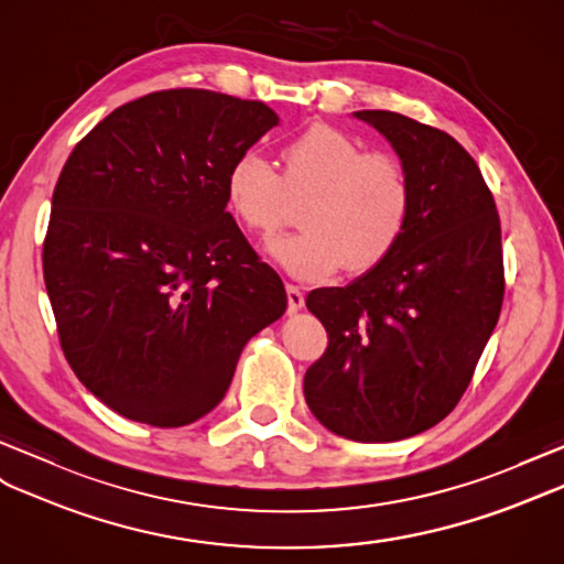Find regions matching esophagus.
<instances>
[{
	"mask_svg": "<svg viewBox=\"0 0 564 564\" xmlns=\"http://www.w3.org/2000/svg\"><path fill=\"white\" fill-rule=\"evenodd\" d=\"M301 308H304V292L294 284H286V311L299 313Z\"/></svg>",
	"mask_w": 564,
	"mask_h": 564,
	"instance_id": "34e87169",
	"label": "esophagus"
}]
</instances>
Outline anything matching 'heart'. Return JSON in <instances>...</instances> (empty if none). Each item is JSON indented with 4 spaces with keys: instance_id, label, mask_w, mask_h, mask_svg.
I'll return each instance as SVG.
<instances>
[{
    "instance_id": "heart-1",
    "label": "heart",
    "mask_w": 564,
    "mask_h": 564,
    "mask_svg": "<svg viewBox=\"0 0 564 564\" xmlns=\"http://www.w3.org/2000/svg\"><path fill=\"white\" fill-rule=\"evenodd\" d=\"M282 176L249 150L227 174V205L253 235L282 225L286 196H308L296 235L274 237L268 253L299 280H325L347 263L364 272L400 243L414 205L404 164L390 153H366L354 135L315 123L282 150Z\"/></svg>"
}]
</instances>
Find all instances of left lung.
I'll use <instances>...</instances> for the list:
<instances>
[{
	"mask_svg": "<svg viewBox=\"0 0 564 564\" xmlns=\"http://www.w3.org/2000/svg\"><path fill=\"white\" fill-rule=\"evenodd\" d=\"M404 164L414 205L400 243L347 286L306 296L327 349L304 378L327 431L392 443L457 406L498 325L505 270L500 217L478 164L449 133L361 109Z\"/></svg>",
	"mask_w": 564,
	"mask_h": 564,
	"instance_id": "8db88e82",
	"label": "left lung"
}]
</instances>
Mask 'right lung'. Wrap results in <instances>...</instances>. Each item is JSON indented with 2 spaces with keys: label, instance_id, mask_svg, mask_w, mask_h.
I'll return each mask as SVG.
<instances>
[{
  "label": "right lung",
  "instance_id": "add662e5",
  "mask_svg": "<svg viewBox=\"0 0 564 564\" xmlns=\"http://www.w3.org/2000/svg\"><path fill=\"white\" fill-rule=\"evenodd\" d=\"M280 123L200 88L143 95L68 155L43 249L76 378L117 414L178 429L213 411L284 284L227 213V174Z\"/></svg>",
  "mask_w": 564,
  "mask_h": 564
}]
</instances>
